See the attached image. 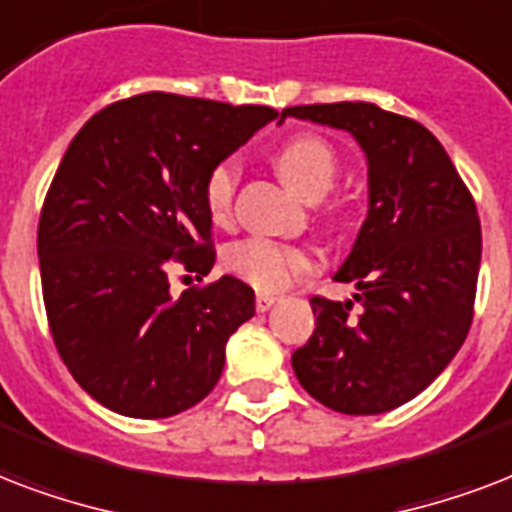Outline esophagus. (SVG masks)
Segmentation results:
<instances>
[{"label": "esophagus", "instance_id": "obj_1", "mask_svg": "<svg viewBox=\"0 0 512 512\" xmlns=\"http://www.w3.org/2000/svg\"><path fill=\"white\" fill-rule=\"evenodd\" d=\"M277 301V296H272V293H256V310L259 312H267L272 304Z\"/></svg>", "mask_w": 512, "mask_h": 512}]
</instances>
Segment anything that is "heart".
Segmentation results:
<instances>
[{
    "label": "heart",
    "mask_w": 512,
    "mask_h": 512,
    "mask_svg": "<svg viewBox=\"0 0 512 512\" xmlns=\"http://www.w3.org/2000/svg\"><path fill=\"white\" fill-rule=\"evenodd\" d=\"M275 168L283 181L299 192L304 200H320L334 186L336 154L318 136H296L285 141L275 152ZM237 165L235 160L216 162L205 184L202 200L213 224H229L235 205ZM224 264L232 275L245 280L259 291H280L299 275H307L315 267V253L307 245L280 243L269 237H245L237 240L224 253Z\"/></svg>",
    "instance_id": "b5f03b06"
}]
</instances>
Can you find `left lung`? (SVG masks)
<instances>
[{
	"label": "left lung",
	"instance_id": "8db88e82",
	"mask_svg": "<svg viewBox=\"0 0 512 512\" xmlns=\"http://www.w3.org/2000/svg\"><path fill=\"white\" fill-rule=\"evenodd\" d=\"M285 117L350 133L366 154L368 213L334 280L347 301L310 299L315 331L291 355L312 398L339 414H384L417 398L465 342L481 224L441 141L376 104H315ZM359 312H351V301Z\"/></svg>",
	"mask_w": 512,
	"mask_h": 512
}]
</instances>
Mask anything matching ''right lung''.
<instances>
[{
	"label": "right lung",
	"instance_id": "right-lung-1",
	"mask_svg": "<svg viewBox=\"0 0 512 512\" xmlns=\"http://www.w3.org/2000/svg\"><path fill=\"white\" fill-rule=\"evenodd\" d=\"M275 117L144 93L71 138L39 219V272L63 363L109 411L173 417L219 382L229 336L256 312L253 288L224 275L173 299L168 267L211 272L205 176Z\"/></svg>",
	"mask_w": 512,
	"mask_h": 512
}]
</instances>
